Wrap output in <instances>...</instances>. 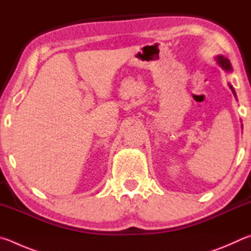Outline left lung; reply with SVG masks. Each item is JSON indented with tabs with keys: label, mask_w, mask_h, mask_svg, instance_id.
Instances as JSON below:
<instances>
[{
	"label": "left lung",
	"mask_w": 251,
	"mask_h": 251,
	"mask_svg": "<svg viewBox=\"0 0 251 251\" xmlns=\"http://www.w3.org/2000/svg\"><path fill=\"white\" fill-rule=\"evenodd\" d=\"M217 61H218L219 66H221V67H222L223 69H225L226 72H231V70H232L231 65H230V61L228 60L227 58H225V57H224V56H218V57H217ZM229 87L231 88L232 92H234V94H235L234 88H232L231 86H229Z\"/></svg>",
	"instance_id": "obj_1"
}]
</instances>
